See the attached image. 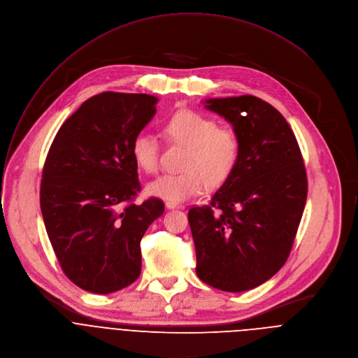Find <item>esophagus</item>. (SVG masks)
I'll return each mask as SVG.
<instances>
[{"label":"esophagus","instance_id":"obj_1","mask_svg":"<svg viewBox=\"0 0 358 358\" xmlns=\"http://www.w3.org/2000/svg\"><path fill=\"white\" fill-rule=\"evenodd\" d=\"M166 208H168V209H185L183 205H180V203H173V202H166Z\"/></svg>","mask_w":358,"mask_h":358}]
</instances>
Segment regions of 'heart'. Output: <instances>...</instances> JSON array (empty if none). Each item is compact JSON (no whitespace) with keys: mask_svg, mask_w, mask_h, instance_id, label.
I'll return each mask as SVG.
<instances>
[{"mask_svg":"<svg viewBox=\"0 0 358 358\" xmlns=\"http://www.w3.org/2000/svg\"><path fill=\"white\" fill-rule=\"evenodd\" d=\"M166 141L186 148L182 173L162 175L148 183L146 192L164 201L179 203L201 193L205 187L223 185L241 159V136L231 128L219 127L215 117L192 109H180L162 125ZM131 155L145 173L159 168V142L148 132L135 135Z\"/></svg>","mask_w":358,"mask_h":358,"instance_id":"obj_1","label":"heart"}]
</instances>
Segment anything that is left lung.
I'll return each mask as SVG.
<instances>
[{"instance_id":"8db88e82","label":"left lung","mask_w":358,"mask_h":358,"mask_svg":"<svg viewBox=\"0 0 358 358\" xmlns=\"http://www.w3.org/2000/svg\"><path fill=\"white\" fill-rule=\"evenodd\" d=\"M241 136V159L212 201L193 206L189 224L196 274L230 293L255 289L286 263L307 199L297 139L285 116L253 95L206 99Z\"/></svg>"}]
</instances>
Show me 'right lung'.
Segmentation results:
<instances>
[{"mask_svg":"<svg viewBox=\"0 0 358 358\" xmlns=\"http://www.w3.org/2000/svg\"><path fill=\"white\" fill-rule=\"evenodd\" d=\"M157 98L102 92L59 128L43 171L39 203L52 249L68 279L108 294L141 274V241L165 205L141 190L131 143L153 117Z\"/></svg>","mask_w":358,"mask_h":358,"instance_id":"add662e5","label":"right lung"}]
</instances>
